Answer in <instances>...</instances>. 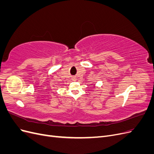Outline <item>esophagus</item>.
Here are the masks:
<instances>
[{
  "mask_svg": "<svg viewBox=\"0 0 154 154\" xmlns=\"http://www.w3.org/2000/svg\"><path fill=\"white\" fill-rule=\"evenodd\" d=\"M72 80H76V79L75 78H72Z\"/></svg>",
  "mask_w": 154,
  "mask_h": 154,
  "instance_id": "34e87169",
  "label": "esophagus"
}]
</instances>
